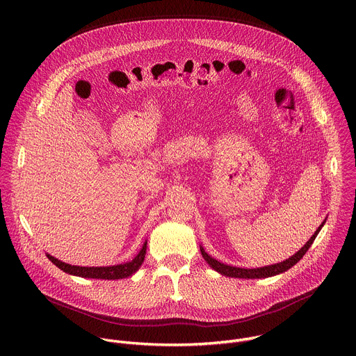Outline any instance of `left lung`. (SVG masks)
Instances as JSON below:
<instances>
[{
  "mask_svg": "<svg viewBox=\"0 0 356 356\" xmlns=\"http://www.w3.org/2000/svg\"><path fill=\"white\" fill-rule=\"evenodd\" d=\"M325 224V220L324 222L317 228V231L313 234V236L304 243V246L297 250L293 257H290L289 259L283 261V262H279V264H275V265H269V266H262V268H255V269H245V268H236V266H229V265H225V264H221L220 261L214 259L213 257H210L209 253L204 250V248L200 246V250H201V255L202 258H204V261L210 265V268H213L216 272L224 275V276H228V277H239V279H265V277H270V276H276V275H280L286 270H289L291 266H294L304 255H306V252L309 250V248L313 245L316 236L318 235V232L321 231V228L324 227Z\"/></svg>",
  "mask_w": 356,
  "mask_h": 356,
  "instance_id": "obj_1",
  "label": "left lung"
}]
</instances>
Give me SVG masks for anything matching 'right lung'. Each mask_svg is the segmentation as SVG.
Returning a JSON list of instances; mask_svg holds the SVG:
<instances>
[{"mask_svg":"<svg viewBox=\"0 0 356 356\" xmlns=\"http://www.w3.org/2000/svg\"><path fill=\"white\" fill-rule=\"evenodd\" d=\"M146 241L142 245L140 250L138 252V255L125 264L121 265H114V266H74V265H69L65 264L59 259H56L55 257L49 255L46 253L47 259L52 262L54 265H56L60 270H63L65 273L73 275V276H79V277H88V279H104V280H115V279H125L128 276H132L143 264L145 259V253H146Z\"/></svg>","mask_w":356,"mask_h":356,"instance_id":"1","label":"right lung"}]
</instances>
